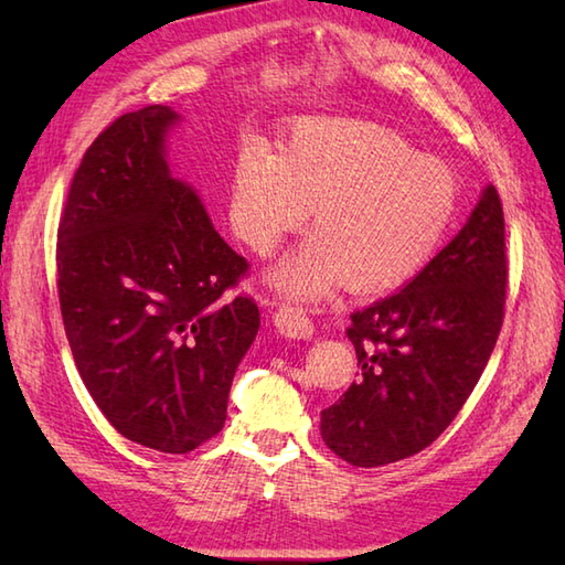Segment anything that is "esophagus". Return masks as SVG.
<instances>
[{"mask_svg":"<svg viewBox=\"0 0 565 565\" xmlns=\"http://www.w3.org/2000/svg\"><path fill=\"white\" fill-rule=\"evenodd\" d=\"M274 326L286 338H294V340H308L310 334H313V320L306 316L303 308L291 306V303H281L279 308L274 310Z\"/></svg>","mask_w":565,"mask_h":565,"instance_id":"1","label":"esophagus"}]
</instances>
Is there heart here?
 Masks as SVG:
<instances>
[{"instance_id": "b5f03b06", "label": "heart", "mask_w": 565, "mask_h": 565, "mask_svg": "<svg viewBox=\"0 0 565 565\" xmlns=\"http://www.w3.org/2000/svg\"><path fill=\"white\" fill-rule=\"evenodd\" d=\"M456 177L391 130L308 118L281 152L243 142L231 179V225L257 255L281 243L313 206L316 235L274 271L296 296H318L340 279L379 291L419 271L456 209Z\"/></svg>"}]
</instances>
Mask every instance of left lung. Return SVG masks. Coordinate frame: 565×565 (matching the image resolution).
Wrapping results in <instances>:
<instances>
[{"label":"left lung","instance_id":"obj_1","mask_svg":"<svg viewBox=\"0 0 565 565\" xmlns=\"http://www.w3.org/2000/svg\"><path fill=\"white\" fill-rule=\"evenodd\" d=\"M505 215L490 184L405 289L352 313L356 381L320 413L328 449L359 468L429 447L476 388L505 318Z\"/></svg>","mask_w":565,"mask_h":565}]
</instances>
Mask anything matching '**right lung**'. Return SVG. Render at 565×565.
I'll return each instance as SVG.
<instances>
[{"mask_svg":"<svg viewBox=\"0 0 565 565\" xmlns=\"http://www.w3.org/2000/svg\"><path fill=\"white\" fill-rule=\"evenodd\" d=\"M162 104L118 116L84 152L57 223V298L72 356L130 441L189 454L225 425L255 342V298L225 296L245 257L170 174Z\"/></svg>","mask_w":565,"mask_h":565,"instance_id":"obj_1","label":"right lung"}]
</instances>
